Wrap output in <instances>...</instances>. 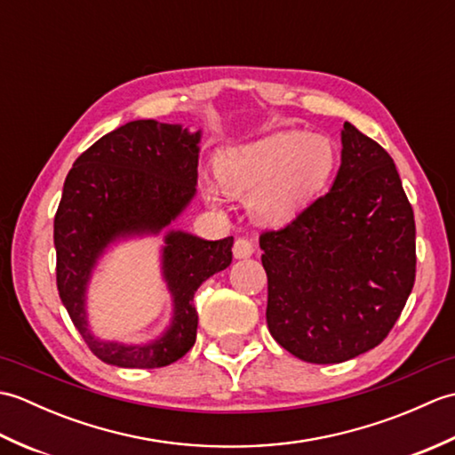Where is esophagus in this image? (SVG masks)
Wrapping results in <instances>:
<instances>
[{"label":"esophagus","instance_id":"esophagus-1","mask_svg":"<svg viewBox=\"0 0 455 455\" xmlns=\"http://www.w3.org/2000/svg\"><path fill=\"white\" fill-rule=\"evenodd\" d=\"M233 254L235 258H250L254 254V244L250 238H236L235 246H233Z\"/></svg>","mask_w":455,"mask_h":455}]
</instances>
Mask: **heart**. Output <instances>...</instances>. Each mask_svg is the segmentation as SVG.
<instances>
[{"label":"heart","instance_id":"1","mask_svg":"<svg viewBox=\"0 0 455 455\" xmlns=\"http://www.w3.org/2000/svg\"><path fill=\"white\" fill-rule=\"evenodd\" d=\"M334 168V150L321 134L277 132L222 152L212 164L219 188L248 197L258 220L279 225L291 219L321 189ZM203 196L219 207L222 193L203 181Z\"/></svg>","mask_w":455,"mask_h":455}]
</instances>
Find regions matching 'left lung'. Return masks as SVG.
I'll return each mask as SVG.
<instances>
[{
    "instance_id": "obj_1",
    "label": "left lung",
    "mask_w": 455,
    "mask_h": 455,
    "mask_svg": "<svg viewBox=\"0 0 455 455\" xmlns=\"http://www.w3.org/2000/svg\"><path fill=\"white\" fill-rule=\"evenodd\" d=\"M414 233L393 158L344 123L332 189L259 235L269 334L308 363H340L379 346L412 291Z\"/></svg>"
}]
</instances>
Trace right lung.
<instances>
[{
    "label": "right lung",
    "mask_w": 455,
    "mask_h": 455,
    "mask_svg": "<svg viewBox=\"0 0 455 455\" xmlns=\"http://www.w3.org/2000/svg\"><path fill=\"white\" fill-rule=\"evenodd\" d=\"M199 132L152 119L131 121L82 152L68 172L54 215L58 295L84 342L101 362L119 367H164L186 355L197 336L193 295L233 262V236L201 240L170 233L164 275L176 318L168 334L148 346L100 342L85 326L84 293L101 250L115 236L160 228L191 201L197 183Z\"/></svg>",
    "instance_id": "add662e5"
}]
</instances>
